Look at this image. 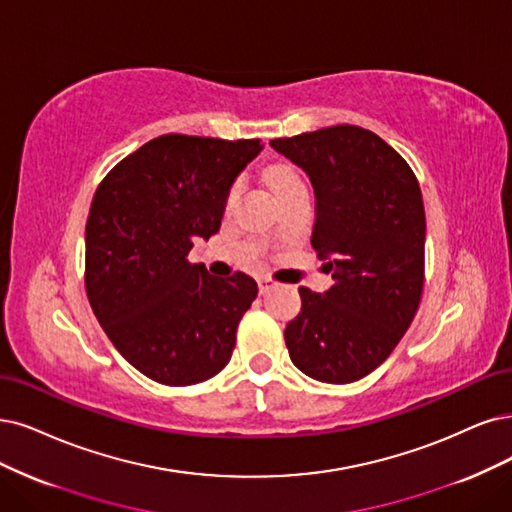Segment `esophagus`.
I'll return each mask as SVG.
<instances>
[{"mask_svg": "<svg viewBox=\"0 0 512 512\" xmlns=\"http://www.w3.org/2000/svg\"><path fill=\"white\" fill-rule=\"evenodd\" d=\"M257 287H259V293H261V295H266L270 289L276 287V282H274L272 278H268V276H263V278L257 280Z\"/></svg>", "mask_w": 512, "mask_h": 512, "instance_id": "esophagus-1", "label": "esophagus"}]
</instances>
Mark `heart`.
Listing matches in <instances>:
<instances>
[{
  "label": "heart",
  "instance_id": "1",
  "mask_svg": "<svg viewBox=\"0 0 512 512\" xmlns=\"http://www.w3.org/2000/svg\"><path fill=\"white\" fill-rule=\"evenodd\" d=\"M268 183L270 187L274 189V194L282 192V189L287 187H293V185H299L301 179L299 175L295 173V170L291 166H285V164H276L268 170Z\"/></svg>",
  "mask_w": 512,
  "mask_h": 512
}]
</instances>
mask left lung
<instances>
[{"instance_id": "1", "label": "left lung", "mask_w": 512, "mask_h": 512, "mask_svg": "<svg viewBox=\"0 0 512 512\" xmlns=\"http://www.w3.org/2000/svg\"><path fill=\"white\" fill-rule=\"evenodd\" d=\"M270 145L314 187L312 249L333 287H299L285 329L293 365L312 380L350 384L380 367L418 312L426 215L420 183L396 151L361 126H329Z\"/></svg>"}]
</instances>
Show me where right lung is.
Here are the masks:
<instances>
[{
	"mask_svg": "<svg viewBox=\"0 0 512 512\" xmlns=\"http://www.w3.org/2000/svg\"><path fill=\"white\" fill-rule=\"evenodd\" d=\"M259 139L162 135L109 170L86 221V295L111 344L149 380L189 386L232 358L257 282L217 278L187 255L219 232Z\"/></svg>",
	"mask_w": 512,
	"mask_h": 512,
	"instance_id": "1",
	"label": "right lung"
}]
</instances>
